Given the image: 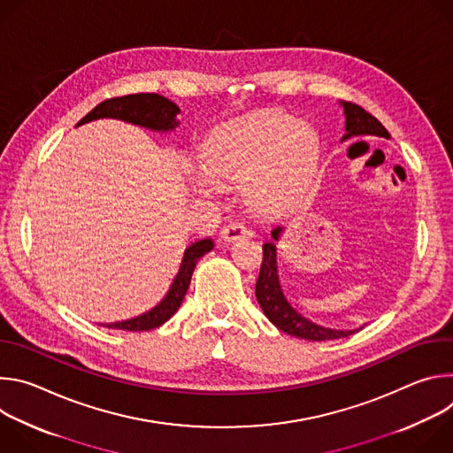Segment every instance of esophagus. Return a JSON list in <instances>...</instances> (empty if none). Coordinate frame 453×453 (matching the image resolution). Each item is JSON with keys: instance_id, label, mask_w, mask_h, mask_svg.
Wrapping results in <instances>:
<instances>
[{"instance_id": "34e87169", "label": "esophagus", "mask_w": 453, "mask_h": 453, "mask_svg": "<svg viewBox=\"0 0 453 453\" xmlns=\"http://www.w3.org/2000/svg\"><path fill=\"white\" fill-rule=\"evenodd\" d=\"M247 236H249V229L240 222H231L229 226L222 227V231H220V238L224 243H233V242L247 238Z\"/></svg>"}]
</instances>
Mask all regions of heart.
<instances>
[{
	"label": "heart",
	"instance_id": "heart-1",
	"mask_svg": "<svg viewBox=\"0 0 453 453\" xmlns=\"http://www.w3.org/2000/svg\"><path fill=\"white\" fill-rule=\"evenodd\" d=\"M319 161L320 140L308 123L265 111L222 128L204 152V172L217 182H247L249 201L273 211L306 196Z\"/></svg>",
	"mask_w": 453,
	"mask_h": 453
}]
</instances>
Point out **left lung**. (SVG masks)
Listing matches in <instances>:
<instances>
[{"label": "left lung", "instance_id": "obj_1", "mask_svg": "<svg viewBox=\"0 0 453 453\" xmlns=\"http://www.w3.org/2000/svg\"><path fill=\"white\" fill-rule=\"evenodd\" d=\"M341 107L344 109L346 118V134L341 142L357 138V136H378L389 140L391 134L385 131V127L367 111H364L360 105H355L351 102H341ZM285 231V226L276 224L271 231V240L264 243V262L260 269V276L256 281V299L260 303L264 313L273 322L276 328L281 332L299 337L304 341H332V339H342L348 337L358 330H337V328H326L320 326L317 322L310 320L303 313H299L287 299L281 288L280 274H278V247L281 234Z\"/></svg>", "mask_w": 453, "mask_h": 453}]
</instances>
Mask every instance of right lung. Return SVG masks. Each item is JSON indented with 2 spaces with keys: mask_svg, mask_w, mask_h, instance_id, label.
<instances>
[{
  "mask_svg": "<svg viewBox=\"0 0 453 453\" xmlns=\"http://www.w3.org/2000/svg\"><path fill=\"white\" fill-rule=\"evenodd\" d=\"M179 112H180L179 105H175L172 100H168L157 93L127 95V96L109 98V100L98 104L91 112H88L77 123V127L89 123L93 119L112 118V119H121L127 123L149 128V131L170 133L175 127H179V119H177ZM213 245H215L213 240L208 236V238H201L197 242H193L191 245H188L184 249L179 273L175 274L166 296L154 308H150L149 311H145L138 317L118 320V322H109V325H100V326L112 328V330H125V332H149V330H154V328H159L161 325H165V322L180 306L197 262L206 252H210L213 249Z\"/></svg>",
  "mask_w": 453,
  "mask_h": 453,
  "instance_id": "1",
  "label": "right lung"
}]
</instances>
